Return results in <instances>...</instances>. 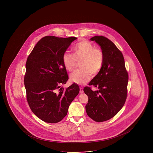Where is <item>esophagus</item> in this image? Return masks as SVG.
Masks as SVG:
<instances>
[{"instance_id": "34e87169", "label": "esophagus", "mask_w": 153, "mask_h": 153, "mask_svg": "<svg viewBox=\"0 0 153 153\" xmlns=\"http://www.w3.org/2000/svg\"><path fill=\"white\" fill-rule=\"evenodd\" d=\"M84 92L83 91V89L82 87H80L79 88V93H83Z\"/></svg>"}]
</instances>
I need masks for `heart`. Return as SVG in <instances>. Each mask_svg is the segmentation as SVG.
<instances>
[{
  "instance_id": "heart-1",
  "label": "heart",
  "mask_w": 153,
  "mask_h": 153,
  "mask_svg": "<svg viewBox=\"0 0 153 153\" xmlns=\"http://www.w3.org/2000/svg\"><path fill=\"white\" fill-rule=\"evenodd\" d=\"M73 55L65 53L63 56V62L65 69L69 72L74 71L77 62H81L82 70L72 73L71 81L80 85L89 81L91 74L95 76L100 72L105 60L104 53L100 48L95 47L91 43L83 40L77 43L72 49Z\"/></svg>"
}]
</instances>
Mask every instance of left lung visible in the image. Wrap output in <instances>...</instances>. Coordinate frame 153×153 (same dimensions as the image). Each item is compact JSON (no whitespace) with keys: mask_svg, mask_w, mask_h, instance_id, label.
Segmentation results:
<instances>
[{"mask_svg":"<svg viewBox=\"0 0 153 153\" xmlns=\"http://www.w3.org/2000/svg\"><path fill=\"white\" fill-rule=\"evenodd\" d=\"M90 40L100 46L105 55L102 69L92 79L84 91L88 97L86 111L88 116L96 122L111 119L123 108L127 97L128 73L125 67L123 55L107 38L96 36Z\"/></svg>","mask_w":153,"mask_h":153,"instance_id":"1","label":"left lung"}]
</instances>
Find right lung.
<instances>
[{
  "label": "right lung",
  "instance_id": "add662e5",
  "mask_svg": "<svg viewBox=\"0 0 153 153\" xmlns=\"http://www.w3.org/2000/svg\"><path fill=\"white\" fill-rule=\"evenodd\" d=\"M76 39L47 36L38 42L27 59L24 78L27 101L32 112L46 123L61 121L79 93L75 83L65 89L60 88L69 79L63 56Z\"/></svg>",
  "mask_w": 153,
  "mask_h": 153
}]
</instances>
